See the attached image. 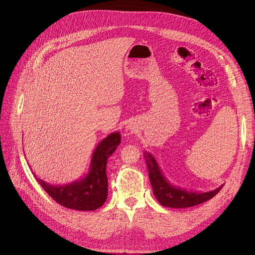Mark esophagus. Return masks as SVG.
<instances>
[{"label":"esophagus","mask_w":255,"mask_h":255,"mask_svg":"<svg viewBox=\"0 0 255 255\" xmlns=\"http://www.w3.org/2000/svg\"><path fill=\"white\" fill-rule=\"evenodd\" d=\"M127 128H128V129H129V130H130V129H133V128H132V126H128V127H127Z\"/></svg>","instance_id":"obj_1"}]
</instances>
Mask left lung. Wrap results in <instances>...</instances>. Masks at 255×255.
Listing matches in <instances>:
<instances>
[{
    "mask_svg": "<svg viewBox=\"0 0 255 255\" xmlns=\"http://www.w3.org/2000/svg\"><path fill=\"white\" fill-rule=\"evenodd\" d=\"M144 157L148 167L153 194L161 206L177 209L194 207L212 199L224 186L221 185L219 188L210 192H194L175 187L164 176L156 159L151 153L145 151Z\"/></svg>",
    "mask_w": 255,
    "mask_h": 255,
    "instance_id": "left-lung-1",
    "label": "left lung"
}]
</instances>
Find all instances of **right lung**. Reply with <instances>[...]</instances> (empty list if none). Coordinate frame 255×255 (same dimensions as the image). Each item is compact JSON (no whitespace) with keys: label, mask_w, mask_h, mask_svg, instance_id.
<instances>
[{"label":"right lung","mask_w":255,"mask_h":255,"mask_svg":"<svg viewBox=\"0 0 255 255\" xmlns=\"http://www.w3.org/2000/svg\"><path fill=\"white\" fill-rule=\"evenodd\" d=\"M121 142L119 132L103 139L93 152L88 172L80 179L65 185H51L36 177L43 190L59 205L79 211H94L102 207L108 197L107 162Z\"/></svg>","instance_id":"obj_1"}]
</instances>
